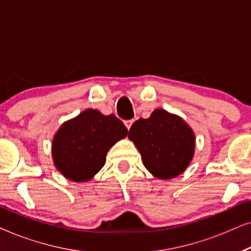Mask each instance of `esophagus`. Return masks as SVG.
<instances>
[{
    "label": "esophagus",
    "mask_w": 251,
    "mask_h": 251,
    "mask_svg": "<svg viewBox=\"0 0 251 251\" xmlns=\"http://www.w3.org/2000/svg\"><path fill=\"white\" fill-rule=\"evenodd\" d=\"M132 123H133V120H126V121H125V125H126V129L129 130L130 128H131Z\"/></svg>",
    "instance_id": "1"
}]
</instances>
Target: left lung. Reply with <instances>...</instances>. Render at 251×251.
Returning <instances> with one entry per match:
<instances>
[{"label": "left lung", "mask_w": 251, "mask_h": 251, "mask_svg": "<svg viewBox=\"0 0 251 251\" xmlns=\"http://www.w3.org/2000/svg\"><path fill=\"white\" fill-rule=\"evenodd\" d=\"M143 163L153 176L171 179L184 173L193 159L195 135L178 115L155 109L149 119H139L129 130Z\"/></svg>", "instance_id": "1"}]
</instances>
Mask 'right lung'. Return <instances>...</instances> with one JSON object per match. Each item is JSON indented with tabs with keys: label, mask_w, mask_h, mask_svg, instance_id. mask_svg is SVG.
Listing matches in <instances>:
<instances>
[{
	"label": "right lung",
	"mask_w": 251,
	"mask_h": 251,
	"mask_svg": "<svg viewBox=\"0 0 251 251\" xmlns=\"http://www.w3.org/2000/svg\"><path fill=\"white\" fill-rule=\"evenodd\" d=\"M126 135L128 129L115 115L85 109L65 122L54 135V166L68 179L90 180L104 167L108 150Z\"/></svg>",
	"instance_id": "add662e5"
}]
</instances>
